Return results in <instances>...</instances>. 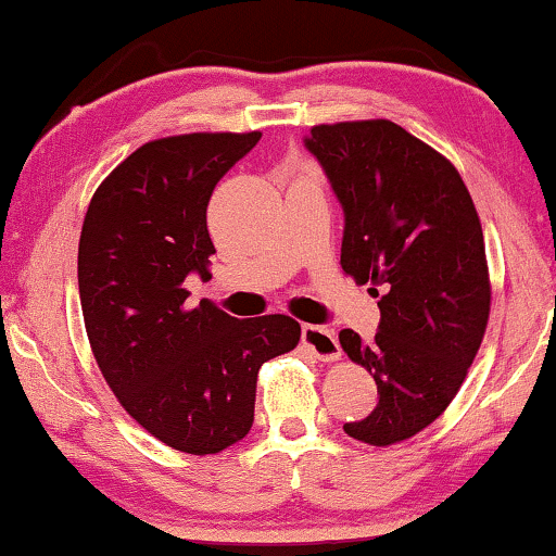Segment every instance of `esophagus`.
<instances>
[{
	"mask_svg": "<svg viewBox=\"0 0 556 556\" xmlns=\"http://www.w3.org/2000/svg\"><path fill=\"white\" fill-rule=\"evenodd\" d=\"M302 345L317 359H323V363H334V359H340L342 355L334 332L319 325H302Z\"/></svg>",
	"mask_w": 556,
	"mask_h": 556,
	"instance_id": "34e87169",
	"label": "esophagus"
}]
</instances>
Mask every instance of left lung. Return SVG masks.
I'll use <instances>...</instances> for the list:
<instances>
[{
	"mask_svg": "<svg viewBox=\"0 0 556 556\" xmlns=\"http://www.w3.org/2000/svg\"><path fill=\"white\" fill-rule=\"evenodd\" d=\"M345 211L340 264L378 296L370 342L340 345L378 386L345 433L393 445L433 424L464 386L489 325L491 281L479 214L456 166L390 121L315 125L304 138Z\"/></svg>",
	"mask_w": 556,
	"mask_h": 556,
	"instance_id": "obj_1",
	"label": "left lung"
}]
</instances>
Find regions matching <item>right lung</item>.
<instances>
[{
	"label": "right lung",
	"instance_id": "obj_1",
	"mask_svg": "<svg viewBox=\"0 0 556 556\" xmlns=\"http://www.w3.org/2000/svg\"><path fill=\"white\" fill-rule=\"evenodd\" d=\"M262 132H186L132 151L92 193L77 247L83 319L100 372L136 424L206 456L252 431L256 375L300 342L287 315L237 319L189 304L208 279L206 206Z\"/></svg>",
	"mask_w": 556,
	"mask_h": 556
}]
</instances>
